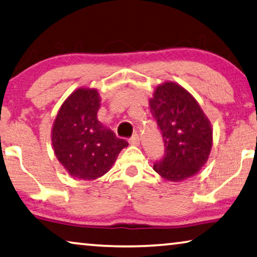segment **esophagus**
<instances>
[{
  "label": "esophagus",
  "instance_id": "34e87169",
  "mask_svg": "<svg viewBox=\"0 0 257 257\" xmlns=\"http://www.w3.org/2000/svg\"><path fill=\"white\" fill-rule=\"evenodd\" d=\"M129 143L132 145H139L140 144V136L139 134H133V136L129 139Z\"/></svg>",
  "mask_w": 257,
  "mask_h": 257
}]
</instances>
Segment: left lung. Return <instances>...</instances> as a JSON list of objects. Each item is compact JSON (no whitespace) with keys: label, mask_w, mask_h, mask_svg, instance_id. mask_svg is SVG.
<instances>
[{"label":"left lung","mask_w":257,"mask_h":257,"mask_svg":"<svg viewBox=\"0 0 257 257\" xmlns=\"http://www.w3.org/2000/svg\"><path fill=\"white\" fill-rule=\"evenodd\" d=\"M150 110L164 140V157L153 170L170 181L196 174L212 147L211 124L193 95L173 82L164 83L150 99Z\"/></svg>","instance_id":"8db88e82"}]
</instances>
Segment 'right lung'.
Returning a JSON list of instances; mask_svg holds the SVG:
<instances>
[{
  "label": "right lung",
  "mask_w": 257,
  "mask_h": 257,
  "mask_svg": "<svg viewBox=\"0 0 257 257\" xmlns=\"http://www.w3.org/2000/svg\"><path fill=\"white\" fill-rule=\"evenodd\" d=\"M100 98L97 90L78 89L57 113L52 130L56 158L74 178L94 180L109 171L128 142L117 139L97 118Z\"/></svg>",
  "instance_id": "right-lung-1"
}]
</instances>
